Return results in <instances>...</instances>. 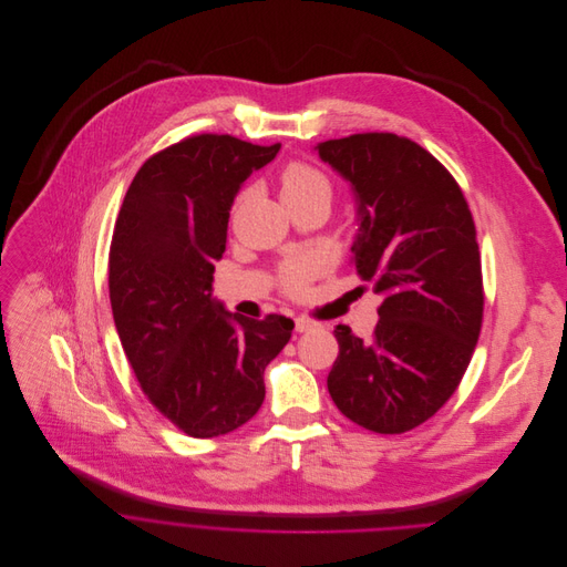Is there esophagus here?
I'll list each match as a JSON object with an SVG mask.
<instances>
[{"mask_svg":"<svg viewBox=\"0 0 567 567\" xmlns=\"http://www.w3.org/2000/svg\"><path fill=\"white\" fill-rule=\"evenodd\" d=\"M315 328H319V323L308 319V317H297L295 319V330L297 332H308V330H315Z\"/></svg>","mask_w":567,"mask_h":567,"instance_id":"34e87169","label":"esophagus"}]
</instances>
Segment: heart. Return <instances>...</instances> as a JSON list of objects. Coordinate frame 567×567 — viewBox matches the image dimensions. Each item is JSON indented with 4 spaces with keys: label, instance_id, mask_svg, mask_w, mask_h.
Here are the masks:
<instances>
[{
    "label": "heart",
    "instance_id": "heart-1",
    "mask_svg": "<svg viewBox=\"0 0 567 567\" xmlns=\"http://www.w3.org/2000/svg\"><path fill=\"white\" fill-rule=\"evenodd\" d=\"M279 194L281 200L286 205L290 203H299V200H308V198H317V196H326L330 198V183L328 178L303 163H292L281 172L279 178ZM319 272V264L310 257H299L288 261L281 268V284L286 290L290 292H303L310 284V279Z\"/></svg>",
    "mask_w": 567,
    "mask_h": 567
}]
</instances>
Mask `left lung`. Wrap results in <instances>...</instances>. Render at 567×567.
<instances>
[{
  "label": "left lung",
  "instance_id": "left-lung-1",
  "mask_svg": "<svg viewBox=\"0 0 567 567\" xmlns=\"http://www.w3.org/2000/svg\"><path fill=\"white\" fill-rule=\"evenodd\" d=\"M355 200L351 261L382 297L371 339L339 323L328 393L349 420L404 433L458 389L483 321V275L470 205L426 150L395 134L315 147Z\"/></svg>",
  "mask_w": 567,
  "mask_h": 567
}]
</instances>
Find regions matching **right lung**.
I'll return each mask as SVG.
<instances>
[{"mask_svg":"<svg viewBox=\"0 0 567 567\" xmlns=\"http://www.w3.org/2000/svg\"><path fill=\"white\" fill-rule=\"evenodd\" d=\"M281 145L200 134L152 156L132 181L109 252V299L125 355L150 402L183 433L246 424L266 398L264 371L292 319H248L212 295L241 185Z\"/></svg>","mask_w":567,"mask_h":567,"instance_id":"obj_1","label":"right lung"}]
</instances>
